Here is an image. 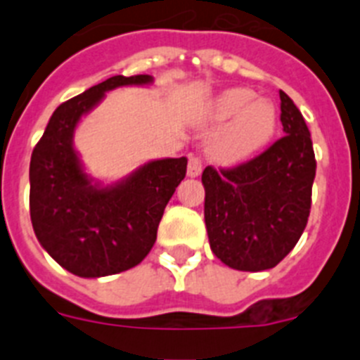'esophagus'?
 Segmentation results:
<instances>
[{"instance_id":"esophagus-1","label":"esophagus","mask_w":360,"mask_h":360,"mask_svg":"<svg viewBox=\"0 0 360 360\" xmlns=\"http://www.w3.org/2000/svg\"><path fill=\"white\" fill-rule=\"evenodd\" d=\"M202 174V160L196 157L189 158V164H187V176L196 178Z\"/></svg>"}]
</instances>
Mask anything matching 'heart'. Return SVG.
Returning <instances> with one entry per match:
<instances>
[{"label": "heart", "mask_w": 360, "mask_h": 360, "mask_svg": "<svg viewBox=\"0 0 360 360\" xmlns=\"http://www.w3.org/2000/svg\"><path fill=\"white\" fill-rule=\"evenodd\" d=\"M278 110L269 98H256L247 88H229L205 108L203 120L211 128L225 126L211 142L218 164L236 165L250 160L269 146L278 128Z\"/></svg>", "instance_id": "heart-1"}]
</instances>
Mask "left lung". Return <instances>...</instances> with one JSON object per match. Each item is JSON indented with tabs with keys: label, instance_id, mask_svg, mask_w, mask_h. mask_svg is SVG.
I'll return each mask as SVG.
<instances>
[{
	"label": "left lung",
	"instance_id": "obj_1",
	"mask_svg": "<svg viewBox=\"0 0 360 360\" xmlns=\"http://www.w3.org/2000/svg\"><path fill=\"white\" fill-rule=\"evenodd\" d=\"M285 136L232 169L205 167V227L219 262L245 272L274 269L307 227L316 155L301 111L285 91Z\"/></svg>",
	"mask_w": 360,
	"mask_h": 360
}]
</instances>
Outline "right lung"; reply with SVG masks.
<instances>
[{"mask_svg":"<svg viewBox=\"0 0 360 360\" xmlns=\"http://www.w3.org/2000/svg\"><path fill=\"white\" fill-rule=\"evenodd\" d=\"M148 84L151 75H115L91 86L53 111L32 151V227L41 247L79 278H103L139 265L186 176V157L160 158L104 186L86 173L73 148L77 124L108 91Z\"/></svg>","mask_w":360,"mask_h":360,"instance_id":"right-lung-1","label":"right lung"}]
</instances>
